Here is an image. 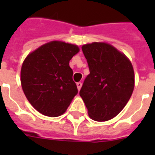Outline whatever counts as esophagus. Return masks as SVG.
<instances>
[{"label": "esophagus", "mask_w": 155, "mask_h": 155, "mask_svg": "<svg viewBox=\"0 0 155 155\" xmlns=\"http://www.w3.org/2000/svg\"><path fill=\"white\" fill-rule=\"evenodd\" d=\"M76 86H77V87H78V90L80 91V88H81V87H82V83H81V82H78L77 84H76Z\"/></svg>", "instance_id": "34e87169"}]
</instances>
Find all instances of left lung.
<instances>
[{
	"mask_svg": "<svg viewBox=\"0 0 155 155\" xmlns=\"http://www.w3.org/2000/svg\"><path fill=\"white\" fill-rule=\"evenodd\" d=\"M90 74L80 92L92 120L106 121L126 105L134 88L130 59L112 45L92 42L82 47Z\"/></svg>",
	"mask_w": 155,
	"mask_h": 155,
	"instance_id": "left-lung-1",
	"label": "left lung"
}]
</instances>
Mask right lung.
Wrapping results in <instances>:
<instances>
[{
	"label": "right lung",
	"mask_w": 155,
	"mask_h": 155,
	"mask_svg": "<svg viewBox=\"0 0 155 155\" xmlns=\"http://www.w3.org/2000/svg\"><path fill=\"white\" fill-rule=\"evenodd\" d=\"M80 51L76 45L52 41L27 55L21 69V84L34 108L45 116L65 113L78 89L69 62Z\"/></svg>",
	"instance_id": "right-lung-1"
}]
</instances>
